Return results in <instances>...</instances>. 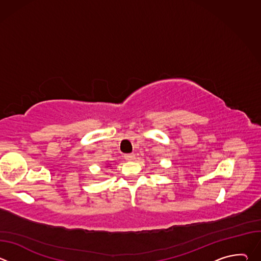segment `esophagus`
Returning a JSON list of instances; mask_svg holds the SVG:
<instances>
[{"instance_id": "obj_1", "label": "esophagus", "mask_w": 261, "mask_h": 261, "mask_svg": "<svg viewBox=\"0 0 261 261\" xmlns=\"http://www.w3.org/2000/svg\"><path fill=\"white\" fill-rule=\"evenodd\" d=\"M124 158L126 161H132L135 159V155L134 154H126V155H124Z\"/></svg>"}]
</instances>
